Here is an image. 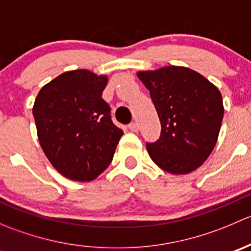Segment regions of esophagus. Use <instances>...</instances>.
Returning <instances> with one entry per match:
<instances>
[{
	"mask_svg": "<svg viewBox=\"0 0 251 251\" xmlns=\"http://www.w3.org/2000/svg\"><path fill=\"white\" fill-rule=\"evenodd\" d=\"M128 128H130L132 132H137V131H138V124L136 123V121H133V123L128 124Z\"/></svg>",
	"mask_w": 251,
	"mask_h": 251,
	"instance_id": "1",
	"label": "esophagus"
}]
</instances>
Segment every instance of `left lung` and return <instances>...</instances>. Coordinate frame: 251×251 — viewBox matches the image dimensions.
<instances>
[{"instance_id":"1","label":"left lung","mask_w":251,"mask_h":251,"mask_svg":"<svg viewBox=\"0 0 251 251\" xmlns=\"http://www.w3.org/2000/svg\"><path fill=\"white\" fill-rule=\"evenodd\" d=\"M137 76L148 88L161 124L159 140L147 143L149 156L170 174L192 173L216 144L225 111L221 93L184 67L140 72Z\"/></svg>"}]
</instances>
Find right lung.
Returning <instances> with one entry per match:
<instances>
[{
    "label": "right lung",
    "mask_w": 251,
    "mask_h": 251,
    "mask_svg": "<svg viewBox=\"0 0 251 251\" xmlns=\"http://www.w3.org/2000/svg\"><path fill=\"white\" fill-rule=\"evenodd\" d=\"M108 78L80 69L40 90L32 114L40 144L53 168L74 181H92L109 166L123 130L102 98Z\"/></svg>",
    "instance_id": "obj_1"
}]
</instances>
